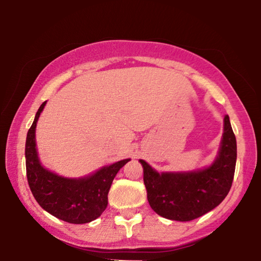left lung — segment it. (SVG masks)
I'll list each match as a JSON object with an SVG mask.
<instances>
[{"label": "left lung", "mask_w": 261, "mask_h": 261, "mask_svg": "<svg viewBox=\"0 0 261 261\" xmlns=\"http://www.w3.org/2000/svg\"><path fill=\"white\" fill-rule=\"evenodd\" d=\"M140 163L148 203L158 215L181 222L204 215L226 198L234 179L237 139L229 116H224L219 154L206 169L158 173L145 160Z\"/></svg>", "instance_id": "1"}]
</instances>
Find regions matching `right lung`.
Masks as SVG:
<instances>
[{
	"label": "right lung",
	"instance_id": "right-lung-1",
	"mask_svg": "<svg viewBox=\"0 0 261 261\" xmlns=\"http://www.w3.org/2000/svg\"><path fill=\"white\" fill-rule=\"evenodd\" d=\"M45 105L46 102L40 106L27 133L24 154L28 185L39 205L57 219L74 224L91 222L106 210L114 178L130 159L120 160L78 179L46 170L39 162L35 144V127Z\"/></svg>",
	"mask_w": 261,
	"mask_h": 261
}]
</instances>
